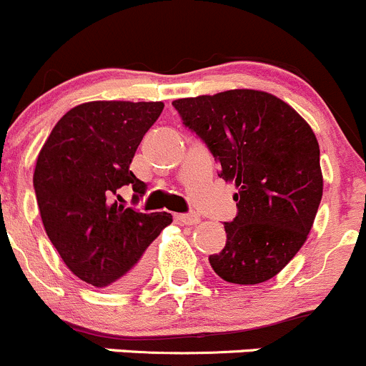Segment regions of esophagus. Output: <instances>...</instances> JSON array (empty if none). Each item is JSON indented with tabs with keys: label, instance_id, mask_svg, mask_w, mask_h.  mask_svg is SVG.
<instances>
[{
	"label": "esophagus",
	"instance_id": "obj_1",
	"mask_svg": "<svg viewBox=\"0 0 366 366\" xmlns=\"http://www.w3.org/2000/svg\"><path fill=\"white\" fill-rule=\"evenodd\" d=\"M174 220L178 224H187V226H195V224L201 222L199 215H195V213H179V215H174Z\"/></svg>",
	"mask_w": 366,
	"mask_h": 366
}]
</instances>
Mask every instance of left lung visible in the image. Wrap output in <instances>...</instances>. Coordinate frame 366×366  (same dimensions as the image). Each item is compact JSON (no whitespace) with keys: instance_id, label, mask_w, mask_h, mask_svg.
Here are the masks:
<instances>
[{"instance_id":"8db88e82","label":"left lung","mask_w":366,"mask_h":366,"mask_svg":"<svg viewBox=\"0 0 366 366\" xmlns=\"http://www.w3.org/2000/svg\"><path fill=\"white\" fill-rule=\"evenodd\" d=\"M234 182L237 217L209 265L227 283L258 285L288 265L306 242L322 199L320 149L310 124L285 101L237 89L172 101Z\"/></svg>"}]
</instances>
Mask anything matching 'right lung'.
Listing matches in <instances>:
<instances>
[{
	"label": "right lung",
	"instance_id": "right-lung-1",
	"mask_svg": "<svg viewBox=\"0 0 366 366\" xmlns=\"http://www.w3.org/2000/svg\"><path fill=\"white\" fill-rule=\"evenodd\" d=\"M162 110L160 101L83 103L56 122L39 153L34 188L46 233L69 270L92 287L142 283L147 247L172 222L171 213L119 202L124 187L133 188V202L146 194L129 164Z\"/></svg>",
	"mask_w": 366,
	"mask_h": 366
}]
</instances>
